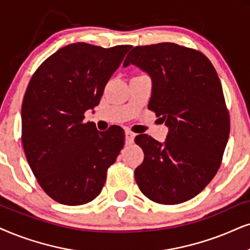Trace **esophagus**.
<instances>
[{
    "label": "esophagus",
    "instance_id": "1",
    "mask_svg": "<svg viewBox=\"0 0 250 250\" xmlns=\"http://www.w3.org/2000/svg\"><path fill=\"white\" fill-rule=\"evenodd\" d=\"M134 138H135V134L130 130L125 131V144L130 145L134 143Z\"/></svg>",
    "mask_w": 250,
    "mask_h": 250
}]
</instances>
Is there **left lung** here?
I'll return each mask as SVG.
<instances>
[{
	"label": "left lung",
	"mask_w": 250,
	"mask_h": 250,
	"mask_svg": "<svg viewBox=\"0 0 250 250\" xmlns=\"http://www.w3.org/2000/svg\"><path fill=\"white\" fill-rule=\"evenodd\" d=\"M152 78L148 109L169 128L165 144L136 136L144 160L135 169L141 191L159 204L183 203L198 195L219 169L229 136L222 83L200 50L162 42L136 46L123 65Z\"/></svg>",
	"instance_id": "8db88e82"
}]
</instances>
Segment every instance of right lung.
Here are the masks:
<instances>
[{
  "instance_id": "right-lung-1",
  "label": "right lung",
  "mask_w": 250,
  "mask_h": 250,
  "mask_svg": "<svg viewBox=\"0 0 250 250\" xmlns=\"http://www.w3.org/2000/svg\"><path fill=\"white\" fill-rule=\"evenodd\" d=\"M130 48L71 43L46 59L31 77L21 104V143L38 183L59 203L94 200L125 145L121 127L98 131L83 120Z\"/></svg>"
}]
</instances>
